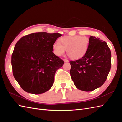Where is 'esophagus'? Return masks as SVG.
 <instances>
[{"instance_id":"obj_1","label":"esophagus","mask_w":122,"mask_h":122,"mask_svg":"<svg viewBox=\"0 0 122 122\" xmlns=\"http://www.w3.org/2000/svg\"><path fill=\"white\" fill-rule=\"evenodd\" d=\"M64 61L65 62H68L69 61V60H67V59H64Z\"/></svg>"}]
</instances>
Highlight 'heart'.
Returning <instances> with one entry per match:
<instances>
[{
  "instance_id": "b5f03b06",
  "label": "heart",
  "mask_w": 122,
  "mask_h": 122,
  "mask_svg": "<svg viewBox=\"0 0 122 122\" xmlns=\"http://www.w3.org/2000/svg\"><path fill=\"white\" fill-rule=\"evenodd\" d=\"M89 39L85 36H65L60 39L59 42L53 43V53L60 56L67 50L69 56L74 60L83 57L86 53L89 48Z\"/></svg>"
}]
</instances>
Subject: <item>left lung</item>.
I'll return each mask as SVG.
<instances>
[{
	"mask_svg": "<svg viewBox=\"0 0 122 122\" xmlns=\"http://www.w3.org/2000/svg\"><path fill=\"white\" fill-rule=\"evenodd\" d=\"M87 52L78 60L70 61V75L75 86L91 92L101 86L111 68V52L107 44L91 36Z\"/></svg>",
	"mask_w": 122,
	"mask_h": 122,
	"instance_id": "obj_1",
	"label": "left lung"
}]
</instances>
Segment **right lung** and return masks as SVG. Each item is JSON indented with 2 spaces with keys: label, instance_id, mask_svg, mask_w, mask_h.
<instances>
[{
  "label": "right lung",
  "instance_id": "1",
  "mask_svg": "<svg viewBox=\"0 0 122 122\" xmlns=\"http://www.w3.org/2000/svg\"><path fill=\"white\" fill-rule=\"evenodd\" d=\"M62 35L59 33H32L21 38L12 55L15 79L29 93L41 94L52 86L54 75L64 61L52 52V45Z\"/></svg>",
  "mask_w": 122,
  "mask_h": 122
}]
</instances>
